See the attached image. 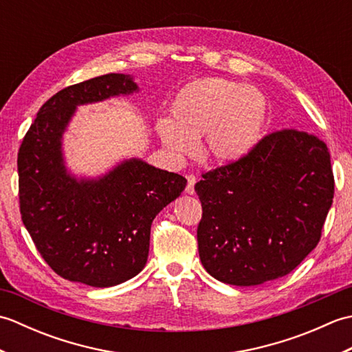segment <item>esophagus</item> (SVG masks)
Here are the masks:
<instances>
[{"label": "esophagus", "mask_w": 352, "mask_h": 352, "mask_svg": "<svg viewBox=\"0 0 352 352\" xmlns=\"http://www.w3.org/2000/svg\"><path fill=\"white\" fill-rule=\"evenodd\" d=\"M195 183H197L195 175H188V186H186V193H189V195H193V193H195Z\"/></svg>", "instance_id": "obj_1"}]
</instances>
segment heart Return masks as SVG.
<instances>
[{"instance_id":"heart-1","label":"heart","mask_w":352,"mask_h":352,"mask_svg":"<svg viewBox=\"0 0 352 352\" xmlns=\"http://www.w3.org/2000/svg\"><path fill=\"white\" fill-rule=\"evenodd\" d=\"M170 118L157 133L170 154L182 157L201 138L199 154L213 163H231L256 144L266 121V100L239 81L207 77L193 80L177 94Z\"/></svg>"}]
</instances>
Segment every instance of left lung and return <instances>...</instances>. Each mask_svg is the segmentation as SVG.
Wrapping results in <instances>:
<instances>
[{
	"instance_id": "left-lung-1",
	"label": "left lung",
	"mask_w": 352,
	"mask_h": 352,
	"mask_svg": "<svg viewBox=\"0 0 352 352\" xmlns=\"http://www.w3.org/2000/svg\"><path fill=\"white\" fill-rule=\"evenodd\" d=\"M197 237L206 271L233 286L272 281L316 248L334 197L328 148L315 134H267L195 184Z\"/></svg>"
}]
</instances>
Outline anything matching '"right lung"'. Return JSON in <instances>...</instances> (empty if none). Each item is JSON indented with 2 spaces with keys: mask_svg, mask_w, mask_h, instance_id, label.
Returning a JSON list of instances; mask_svg holds the SVG:
<instances>
[{
  "mask_svg": "<svg viewBox=\"0 0 352 352\" xmlns=\"http://www.w3.org/2000/svg\"><path fill=\"white\" fill-rule=\"evenodd\" d=\"M138 91L124 74L65 87L41 107L21 144V218L42 258L65 280L110 287L136 276L146 265L154 218L188 183L140 159L92 180L66 169L62 139L77 106Z\"/></svg>",
  "mask_w": 352,
  "mask_h": 352,
  "instance_id": "add662e5",
  "label": "right lung"
}]
</instances>
